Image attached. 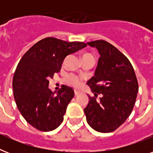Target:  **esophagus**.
I'll list each match as a JSON object with an SVG mask.
<instances>
[{
  "mask_svg": "<svg viewBox=\"0 0 153 153\" xmlns=\"http://www.w3.org/2000/svg\"><path fill=\"white\" fill-rule=\"evenodd\" d=\"M79 94V92L78 91H77V90H74V94H75V95H78V94Z\"/></svg>",
  "mask_w": 153,
  "mask_h": 153,
  "instance_id": "obj_1",
  "label": "esophagus"
}]
</instances>
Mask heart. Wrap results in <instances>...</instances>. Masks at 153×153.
Segmentation results:
<instances>
[{
  "instance_id": "1",
  "label": "heart",
  "mask_w": 153,
  "mask_h": 153,
  "mask_svg": "<svg viewBox=\"0 0 153 153\" xmlns=\"http://www.w3.org/2000/svg\"><path fill=\"white\" fill-rule=\"evenodd\" d=\"M89 56L94 57L93 55L90 54V53H86V54H84L82 55V59L85 57H89ZM82 79L81 78H79L77 75H74V74H71L66 79V82H67V84H69L72 86H74V87H78V86H80L82 83Z\"/></svg>"
}]
</instances>
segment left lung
Masks as SVG:
<instances>
[{
    "mask_svg": "<svg viewBox=\"0 0 153 153\" xmlns=\"http://www.w3.org/2000/svg\"><path fill=\"white\" fill-rule=\"evenodd\" d=\"M100 54L94 76L87 84L94 96L84 109L87 123L100 133L114 132L133 111L138 92V82L128 58L105 40L88 42ZM100 94V98L97 96Z\"/></svg>",
    "mask_w": 153,
    "mask_h": 153,
    "instance_id": "obj_1",
    "label": "left lung"
}]
</instances>
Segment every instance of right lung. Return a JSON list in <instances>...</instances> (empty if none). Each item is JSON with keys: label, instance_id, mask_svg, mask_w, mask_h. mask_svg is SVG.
<instances>
[{"label": "right lung", "instance_id": "right-lung-1", "mask_svg": "<svg viewBox=\"0 0 153 153\" xmlns=\"http://www.w3.org/2000/svg\"><path fill=\"white\" fill-rule=\"evenodd\" d=\"M86 46L83 42L47 37L35 44L20 60L13 79V95L24 118L38 130H54L63 121L74 90L62 85L55 95L48 88L49 79L60 71L67 55Z\"/></svg>", "mask_w": 153, "mask_h": 153}]
</instances>
